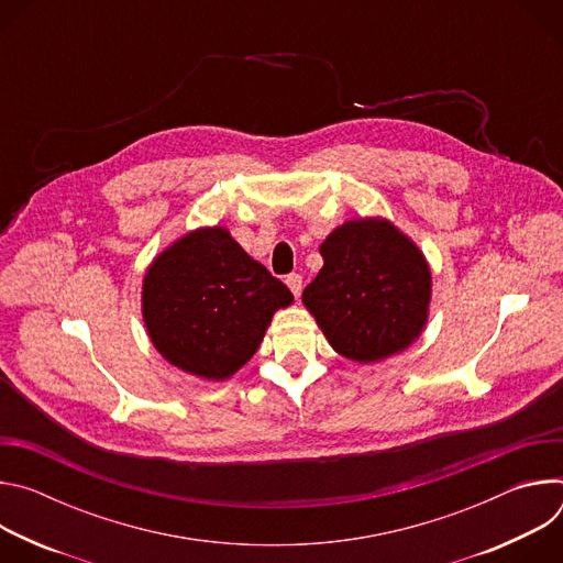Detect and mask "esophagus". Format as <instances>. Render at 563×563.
Listing matches in <instances>:
<instances>
[{
	"instance_id": "obj_1",
	"label": "esophagus",
	"mask_w": 563,
	"mask_h": 563,
	"mask_svg": "<svg viewBox=\"0 0 563 563\" xmlns=\"http://www.w3.org/2000/svg\"><path fill=\"white\" fill-rule=\"evenodd\" d=\"M285 283H287V287L291 289L294 298H298L300 291H302V276H300V274H289V276L285 278Z\"/></svg>"
}]
</instances>
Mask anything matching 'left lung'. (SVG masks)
Masks as SVG:
<instances>
[{
    "mask_svg": "<svg viewBox=\"0 0 563 563\" xmlns=\"http://www.w3.org/2000/svg\"><path fill=\"white\" fill-rule=\"evenodd\" d=\"M320 256L323 269L302 302L341 356L374 363L419 339L432 278L410 238L387 220H350L328 235Z\"/></svg>",
    "mask_w": 563,
    "mask_h": 563,
    "instance_id": "8db88e82",
    "label": "left lung"
}]
</instances>
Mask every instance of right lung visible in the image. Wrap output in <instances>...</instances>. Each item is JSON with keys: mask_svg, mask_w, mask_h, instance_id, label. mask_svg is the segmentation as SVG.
I'll use <instances>...</instances> for the list:
<instances>
[{"mask_svg": "<svg viewBox=\"0 0 563 563\" xmlns=\"http://www.w3.org/2000/svg\"><path fill=\"white\" fill-rule=\"evenodd\" d=\"M294 300L222 227L180 238L148 267L142 313L155 350L172 365L224 380L258 350L276 309Z\"/></svg>", "mask_w": 563, "mask_h": 563, "instance_id": "right-lung-1", "label": "right lung"}]
</instances>
